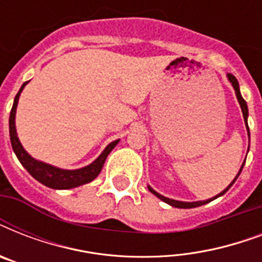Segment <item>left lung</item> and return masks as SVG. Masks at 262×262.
<instances>
[{
	"label": "left lung",
	"instance_id": "left-lung-1",
	"mask_svg": "<svg viewBox=\"0 0 262 262\" xmlns=\"http://www.w3.org/2000/svg\"><path fill=\"white\" fill-rule=\"evenodd\" d=\"M227 79L228 81L231 83L232 88H234V91H235V95H236V99H238V103H239L241 106V110H242V114H244V121H245V125H246V130H248V136H249V141H250V132H249V125H248V117H249V110H248V104H246V102H245V99L242 98V95H241V90H239V83H238V80L234 77V76L231 75V73H227ZM249 152V151H248ZM245 166V162L242 163V166H241L239 171H238V174L235 175V178L232 179V182L228 185L226 189H224L223 191H220L219 194H216L215 197H212V199H208V200H204V201H193V203H187V201H178V200H172V199H168V197H164V195L159 194L158 191L154 190L149 185H148V190L151 191L152 194H155L158 199H160L162 201H164L166 204H168V205H171V207H175V208H183V209H187V208H195V207H201V205H204V204H208L211 203L212 200L217 199V197H220V195H223L226 191L230 189V187L234 185V182H235L236 179H238V177H239L241 171H242V168H244Z\"/></svg>",
	"mask_w": 262,
	"mask_h": 262
}]
</instances>
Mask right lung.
I'll list each match as a JSON object with an SVG mask.
<instances>
[{"label":"right lung","instance_id":"add662e5","mask_svg":"<svg viewBox=\"0 0 262 262\" xmlns=\"http://www.w3.org/2000/svg\"><path fill=\"white\" fill-rule=\"evenodd\" d=\"M27 84H28V81L23 84L21 88L18 90L17 95L14 98L9 117L10 144H12V148H13V152L17 156V159L23 164V167L26 168L27 171L30 172L38 182H40L47 187H51V189H57V190L73 189V187L81 186V185H85V183H90L91 181H94L100 174L103 164L106 162V158L114 149L115 145L119 143V140H115V141L108 144L92 163L85 166V167L76 168V170H65V168L55 167L53 164L45 163V162H40V160L32 158L21 145L20 140H18L17 130H16V108H17L20 94H21V91L24 90Z\"/></svg>","mask_w":262,"mask_h":262}]
</instances>
